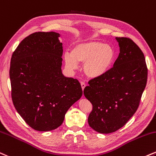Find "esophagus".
Listing matches in <instances>:
<instances>
[{
	"instance_id": "obj_1",
	"label": "esophagus",
	"mask_w": 156,
	"mask_h": 156,
	"mask_svg": "<svg viewBox=\"0 0 156 156\" xmlns=\"http://www.w3.org/2000/svg\"><path fill=\"white\" fill-rule=\"evenodd\" d=\"M80 86H81L82 90L83 91V89H85V87H86V83H84V82H81V83H80Z\"/></svg>"
}]
</instances>
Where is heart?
Wrapping results in <instances>:
<instances>
[{"label": "heart", "mask_w": 156, "mask_h": 156, "mask_svg": "<svg viewBox=\"0 0 156 156\" xmlns=\"http://www.w3.org/2000/svg\"><path fill=\"white\" fill-rule=\"evenodd\" d=\"M115 48L110 45L97 41L75 45L71 53H65L64 60L70 70L77 67V63H84V74L89 78H97L110 70L115 60Z\"/></svg>", "instance_id": "heart-1"}]
</instances>
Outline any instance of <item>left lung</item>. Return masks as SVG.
Instances as JSON below:
<instances>
[{
    "label": "left lung",
    "mask_w": 156,
    "mask_h": 156,
    "mask_svg": "<svg viewBox=\"0 0 156 156\" xmlns=\"http://www.w3.org/2000/svg\"><path fill=\"white\" fill-rule=\"evenodd\" d=\"M120 53L105 75L89 81L83 94L92 104L89 125L102 134L123 127L137 110L147 80L143 52L129 37H115Z\"/></svg>",
    "instance_id": "left-lung-1"
}]
</instances>
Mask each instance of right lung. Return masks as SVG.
I'll use <instances>...</instances> for the list:
<instances>
[{"mask_svg":"<svg viewBox=\"0 0 156 156\" xmlns=\"http://www.w3.org/2000/svg\"><path fill=\"white\" fill-rule=\"evenodd\" d=\"M59 36L54 32L32 33L21 41L11 59L13 104L24 121L40 132L61 126L68 109L83 94L78 80L62 73Z\"/></svg>","mask_w":156,"mask_h":156,"instance_id":"obj_1","label":"right lung"}]
</instances>
